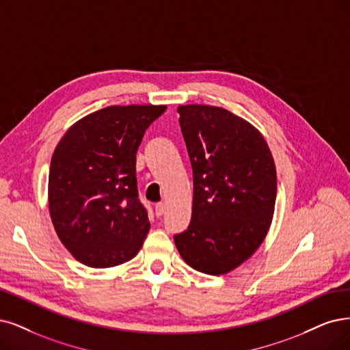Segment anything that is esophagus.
I'll return each mask as SVG.
<instances>
[{"instance_id": "esophagus-1", "label": "esophagus", "mask_w": 350, "mask_h": 350, "mask_svg": "<svg viewBox=\"0 0 350 350\" xmlns=\"http://www.w3.org/2000/svg\"><path fill=\"white\" fill-rule=\"evenodd\" d=\"M164 212H165V204H164L163 202H160V203H155V215H157V216H161Z\"/></svg>"}]
</instances>
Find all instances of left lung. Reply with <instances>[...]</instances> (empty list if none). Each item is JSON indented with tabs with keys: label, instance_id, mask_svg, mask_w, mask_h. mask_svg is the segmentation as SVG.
I'll return each mask as SVG.
<instances>
[{
	"label": "left lung",
	"instance_id": "8db88e82",
	"mask_svg": "<svg viewBox=\"0 0 350 350\" xmlns=\"http://www.w3.org/2000/svg\"><path fill=\"white\" fill-rule=\"evenodd\" d=\"M177 112L193 170V211L176 247L191 268L226 274L258 250L273 221L274 159L261 133L228 109L183 105Z\"/></svg>",
	"mask_w": 350,
	"mask_h": 350
}]
</instances>
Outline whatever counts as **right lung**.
I'll return each instance as SVG.
<instances>
[{"label": "right lung", "instance_id": "add662e5", "mask_svg": "<svg viewBox=\"0 0 350 350\" xmlns=\"http://www.w3.org/2000/svg\"><path fill=\"white\" fill-rule=\"evenodd\" d=\"M164 105L108 107L73 124L49 172V211L69 252L92 268L124 264L148 230L138 199L135 163L146 129Z\"/></svg>", "mask_w": 350, "mask_h": 350}]
</instances>
